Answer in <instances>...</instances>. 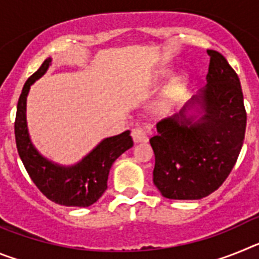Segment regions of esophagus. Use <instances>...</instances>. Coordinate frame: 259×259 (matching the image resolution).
<instances>
[{
    "instance_id": "34e87169",
    "label": "esophagus",
    "mask_w": 259,
    "mask_h": 259,
    "mask_svg": "<svg viewBox=\"0 0 259 259\" xmlns=\"http://www.w3.org/2000/svg\"><path fill=\"white\" fill-rule=\"evenodd\" d=\"M132 139L136 144L139 143H146L148 141V135H146L145 130L141 127H137L132 130Z\"/></svg>"
}]
</instances>
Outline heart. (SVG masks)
Returning a JSON list of instances; mask_svg holds the SVG:
<instances>
[{"mask_svg":"<svg viewBox=\"0 0 259 259\" xmlns=\"http://www.w3.org/2000/svg\"><path fill=\"white\" fill-rule=\"evenodd\" d=\"M162 76H166L167 71L162 72ZM189 80L188 76L184 74H178L170 79V81L164 85L161 96L158 98L157 110L159 113H167L175 106L182 96L184 95L187 88H188Z\"/></svg>","mask_w":259,"mask_h":259,"instance_id":"b5f03b06","label":"heart"}]
</instances>
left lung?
<instances>
[{
  "instance_id": "8db88e82",
  "label": "left lung",
  "mask_w": 259,
  "mask_h": 259,
  "mask_svg": "<svg viewBox=\"0 0 259 259\" xmlns=\"http://www.w3.org/2000/svg\"><path fill=\"white\" fill-rule=\"evenodd\" d=\"M210 57L206 85L150 139L153 182L163 197L200 200L221 187L240 154L246 128L241 85L221 53Z\"/></svg>"
}]
</instances>
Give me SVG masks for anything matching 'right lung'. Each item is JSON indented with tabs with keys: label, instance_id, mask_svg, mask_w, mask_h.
Returning a JSON list of instances; mask_svg holds the SVG:
<instances>
[{
	"label": "right lung",
	"instance_id": "add662e5",
	"mask_svg": "<svg viewBox=\"0 0 259 259\" xmlns=\"http://www.w3.org/2000/svg\"><path fill=\"white\" fill-rule=\"evenodd\" d=\"M52 65L47 58L41 67L26 81L20 93L15 118V141L19 157L36 187L50 201L63 206L88 207L107 189L110 168L119 155L134 146L131 132L104 139L77 163L63 166L41 155L32 144L27 125V96L31 85Z\"/></svg>",
	"mask_w": 259,
	"mask_h": 259
}]
</instances>
